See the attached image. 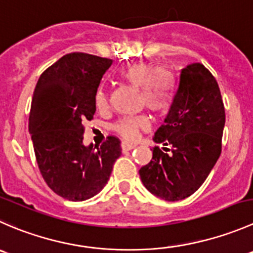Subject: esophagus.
I'll use <instances>...</instances> for the list:
<instances>
[{
    "label": "esophagus",
    "mask_w": 253,
    "mask_h": 253,
    "mask_svg": "<svg viewBox=\"0 0 253 253\" xmlns=\"http://www.w3.org/2000/svg\"><path fill=\"white\" fill-rule=\"evenodd\" d=\"M135 146H136V145L132 144V142H127V141L122 142V150H123V151H129V150L134 149Z\"/></svg>",
    "instance_id": "esophagus-1"
}]
</instances>
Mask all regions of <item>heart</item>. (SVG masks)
I'll use <instances>...</instances> for the list:
<instances>
[{
    "instance_id": "obj_1",
    "label": "heart",
    "mask_w": 253,
    "mask_h": 253,
    "mask_svg": "<svg viewBox=\"0 0 253 253\" xmlns=\"http://www.w3.org/2000/svg\"><path fill=\"white\" fill-rule=\"evenodd\" d=\"M119 76L131 86L140 88L141 101L145 106L156 113L166 112L172 104L176 91V80L171 71L162 67L155 69L147 62H134L124 67ZM94 104L98 109H106L108 104L104 89L98 88L94 96ZM149 118L146 116L123 118L114 124V129L127 140L136 139L137 132L149 127Z\"/></svg>"
}]
</instances>
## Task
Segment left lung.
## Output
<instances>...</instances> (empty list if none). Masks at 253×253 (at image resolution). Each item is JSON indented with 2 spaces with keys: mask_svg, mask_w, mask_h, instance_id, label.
I'll return each mask as SVG.
<instances>
[{
  "mask_svg": "<svg viewBox=\"0 0 253 253\" xmlns=\"http://www.w3.org/2000/svg\"><path fill=\"white\" fill-rule=\"evenodd\" d=\"M225 109L216 80L199 62L179 72L164 124L156 130L152 159L139 169L147 191L167 202L192 196L221 154Z\"/></svg>",
  "mask_w": 253,
  "mask_h": 253,
  "instance_id": "obj_1",
  "label": "left lung"
}]
</instances>
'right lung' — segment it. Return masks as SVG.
<instances>
[{
  "label": "right lung",
  "mask_w": 253,
  "mask_h": 253,
  "mask_svg": "<svg viewBox=\"0 0 253 253\" xmlns=\"http://www.w3.org/2000/svg\"><path fill=\"white\" fill-rule=\"evenodd\" d=\"M113 60L71 52L47 67L37 82L29 114V134L41 173L65 199L82 202L108 182L121 141L116 136L99 147L84 144V123L96 113L94 96Z\"/></svg>",
  "instance_id": "right-lung-1"
}]
</instances>
